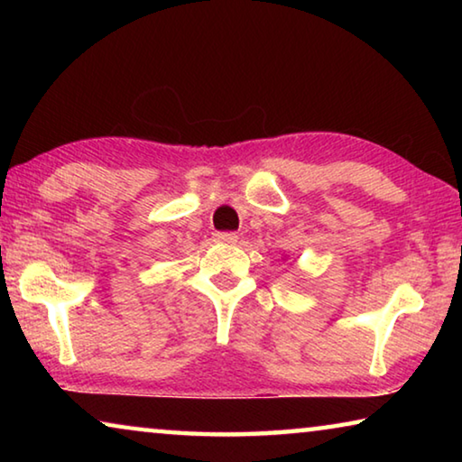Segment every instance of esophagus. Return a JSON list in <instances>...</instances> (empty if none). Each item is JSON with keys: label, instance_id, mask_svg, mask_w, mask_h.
Here are the masks:
<instances>
[{"label": "esophagus", "instance_id": "1", "mask_svg": "<svg viewBox=\"0 0 462 462\" xmlns=\"http://www.w3.org/2000/svg\"><path fill=\"white\" fill-rule=\"evenodd\" d=\"M216 240L228 242V245H232V242L238 240V234L236 232H216Z\"/></svg>", "mask_w": 462, "mask_h": 462}]
</instances>
